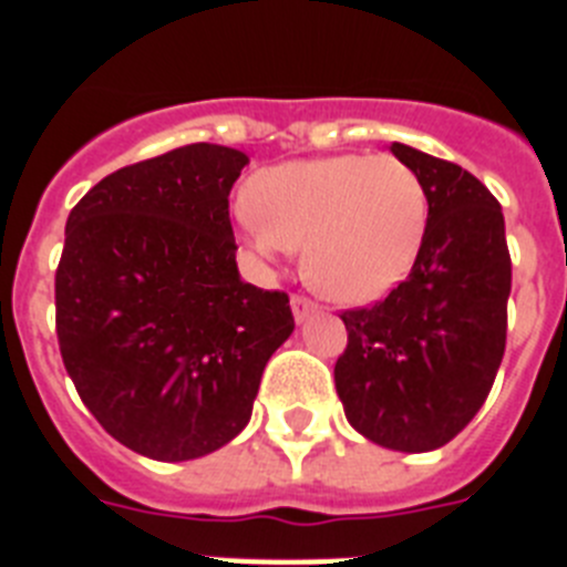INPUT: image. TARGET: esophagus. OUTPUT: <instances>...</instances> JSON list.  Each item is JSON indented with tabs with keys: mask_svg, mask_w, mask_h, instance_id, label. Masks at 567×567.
I'll use <instances>...</instances> for the list:
<instances>
[{
	"mask_svg": "<svg viewBox=\"0 0 567 567\" xmlns=\"http://www.w3.org/2000/svg\"><path fill=\"white\" fill-rule=\"evenodd\" d=\"M318 312V303H312L309 298H303V295H295L292 298V315L298 323H303V320L309 318V315Z\"/></svg>",
	"mask_w": 567,
	"mask_h": 567,
	"instance_id": "esophagus-1",
	"label": "esophagus"
}]
</instances>
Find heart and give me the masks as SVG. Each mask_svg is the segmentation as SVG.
<instances>
[{"label": "heart", "instance_id": "b5f03b06", "mask_svg": "<svg viewBox=\"0 0 567 567\" xmlns=\"http://www.w3.org/2000/svg\"><path fill=\"white\" fill-rule=\"evenodd\" d=\"M260 264L303 247V269L346 303L400 287L423 249L429 195L394 155H327L260 169L235 213Z\"/></svg>", "mask_w": 567, "mask_h": 567}]
</instances>
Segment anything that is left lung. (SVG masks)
I'll list each match as a JSON object with an SVG mask.
<instances>
[{"label":"left lung","mask_w":567,"mask_h":567,"mask_svg":"<svg viewBox=\"0 0 567 567\" xmlns=\"http://www.w3.org/2000/svg\"><path fill=\"white\" fill-rule=\"evenodd\" d=\"M429 195V229L409 278L369 309L343 312L334 363L346 420L392 452H434L488 398L505 352L511 255L497 198L452 162L394 142Z\"/></svg>","instance_id":"obj_1"}]
</instances>
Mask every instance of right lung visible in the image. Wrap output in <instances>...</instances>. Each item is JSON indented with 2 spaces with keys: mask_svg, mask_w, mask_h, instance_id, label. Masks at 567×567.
<instances>
[{
  "mask_svg": "<svg viewBox=\"0 0 567 567\" xmlns=\"http://www.w3.org/2000/svg\"><path fill=\"white\" fill-rule=\"evenodd\" d=\"M247 153L187 144L102 178L70 209L56 269L64 369L135 454L184 463L252 417L260 374L295 320L244 284L229 189Z\"/></svg>",
  "mask_w": 567,
  "mask_h": 567,
  "instance_id": "add662e5",
  "label": "right lung"
}]
</instances>
